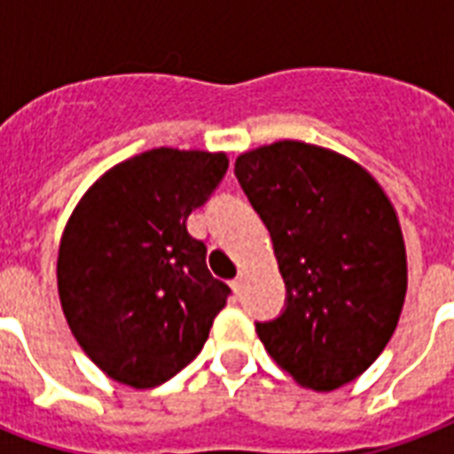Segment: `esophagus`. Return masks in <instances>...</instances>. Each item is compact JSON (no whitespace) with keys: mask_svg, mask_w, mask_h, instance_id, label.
I'll list each match as a JSON object with an SVG mask.
<instances>
[{"mask_svg":"<svg viewBox=\"0 0 454 454\" xmlns=\"http://www.w3.org/2000/svg\"><path fill=\"white\" fill-rule=\"evenodd\" d=\"M242 285H245V278H242V273L238 278H235V280H231V287H233V292L235 294H240L242 292Z\"/></svg>","mask_w":454,"mask_h":454,"instance_id":"1","label":"esophagus"}]
</instances>
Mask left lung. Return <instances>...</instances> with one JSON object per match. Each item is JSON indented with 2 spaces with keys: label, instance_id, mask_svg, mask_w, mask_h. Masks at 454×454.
<instances>
[{
  "label": "left lung",
  "instance_id": "left-lung-1",
  "mask_svg": "<svg viewBox=\"0 0 454 454\" xmlns=\"http://www.w3.org/2000/svg\"><path fill=\"white\" fill-rule=\"evenodd\" d=\"M235 176L269 228L287 287L285 310L256 323V334L301 387H344L384 351L405 301L391 200L360 164L303 141L242 153Z\"/></svg>",
  "mask_w": 454,
  "mask_h": 454
}]
</instances>
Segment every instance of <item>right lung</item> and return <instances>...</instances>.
<instances>
[{"instance_id":"obj_1","label":"right lung","mask_w":454,"mask_h":454,"mask_svg":"<svg viewBox=\"0 0 454 454\" xmlns=\"http://www.w3.org/2000/svg\"><path fill=\"white\" fill-rule=\"evenodd\" d=\"M226 169V153H141L106 171L67 219L60 306L110 380L160 387L202 351L231 287L209 273L205 242L185 221Z\"/></svg>"}]
</instances>
